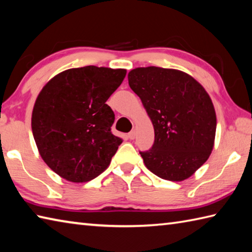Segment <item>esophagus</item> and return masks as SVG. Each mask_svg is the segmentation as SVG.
I'll return each mask as SVG.
<instances>
[{
  "label": "esophagus",
  "mask_w": 252,
  "mask_h": 252,
  "mask_svg": "<svg viewBox=\"0 0 252 252\" xmlns=\"http://www.w3.org/2000/svg\"><path fill=\"white\" fill-rule=\"evenodd\" d=\"M127 137H129L130 140H134V137H135V131L132 130L130 133H127Z\"/></svg>",
  "instance_id": "1"
}]
</instances>
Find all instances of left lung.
Instances as JSON below:
<instances>
[{"instance_id": "8db88e82", "label": "left lung", "mask_w": 252, "mask_h": 252, "mask_svg": "<svg viewBox=\"0 0 252 252\" xmlns=\"http://www.w3.org/2000/svg\"><path fill=\"white\" fill-rule=\"evenodd\" d=\"M127 78L154 126L152 149L140 152L147 169L165 180L189 178L214 146L216 115L209 94L189 74L174 68L136 67Z\"/></svg>"}]
</instances>
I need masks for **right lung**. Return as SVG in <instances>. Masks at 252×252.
Masks as SVG:
<instances>
[{
	"mask_svg": "<svg viewBox=\"0 0 252 252\" xmlns=\"http://www.w3.org/2000/svg\"><path fill=\"white\" fill-rule=\"evenodd\" d=\"M125 68L88 65L51 78L34 102L32 130L43 161L62 178L86 182L109 166L122 139L113 135L107 105Z\"/></svg>",
	"mask_w": 252,
	"mask_h": 252,
	"instance_id": "right-lung-1",
	"label": "right lung"
}]
</instances>
